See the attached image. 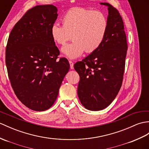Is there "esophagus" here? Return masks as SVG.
Masks as SVG:
<instances>
[{
	"label": "esophagus",
	"instance_id": "esophagus-1",
	"mask_svg": "<svg viewBox=\"0 0 149 149\" xmlns=\"http://www.w3.org/2000/svg\"><path fill=\"white\" fill-rule=\"evenodd\" d=\"M69 63H70V67L71 69H74V63L72 61H69Z\"/></svg>",
	"mask_w": 149,
	"mask_h": 149
}]
</instances>
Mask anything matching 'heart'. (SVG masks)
Listing matches in <instances>:
<instances>
[{
  "mask_svg": "<svg viewBox=\"0 0 149 149\" xmlns=\"http://www.w3.org/2000/svg\"><path fill=\"white\" fill-rule=\"evenodd\" d=\"M62 26L52 25L50 34L56 44L63 46L71 39L72 43L62 48V53L71 59L85 51L92 53L102 44L108 30V19L103 12L81 8L69 10L61 18Z\"/></svg>",
  "mask_w": 149,
  "mask_h": 149,
  "instance_id": "obj_1",
  "label": "heart"
}]
</instances>
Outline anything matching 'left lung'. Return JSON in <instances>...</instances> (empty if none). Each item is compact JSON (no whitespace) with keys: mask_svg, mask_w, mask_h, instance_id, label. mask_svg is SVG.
<instances>
[{"mask_svg":"<svg viewBox=\"0 0 149 149\" xmlns=\"http://www.w3.org/2000/svg\"><path fill=\"white\" fill-rule=\"evenodd\" d=\"M108 7V30L98 49L74 64L79 75L77 95L86 109H105L118 94L122 86L127 45L124 23L116 8Z\"/></svg>","mask_w":149,"mask_h":149,"instance_id":"obj_1","label":"left lung"}]
</instances>
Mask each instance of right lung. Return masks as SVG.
<instances>
[{"label":"right lung","instance_id":"obj_1","mask_svg":"<svg viewBox=\"0 0 149 149\" xmlns=\"http://www.w3.org/2000/svg\"><path fill=\"white\" fill-rule=\"evenodd\" d=\"M53 5L36 6L28 10L11 30L6 49V64L17 98L35 111L54 104L70 68L50 34L57 19Z\"/></svg>","mask_w":149,"mask_h":149}]
</instances>
